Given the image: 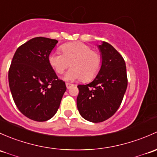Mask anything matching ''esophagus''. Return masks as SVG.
Listing matches in <instances>:
<instances>
[{
  "label": "esophagus",
  "instance_id": "esophagus-1",
  "mask_svg": "<svg viewBox=\"0 0 157 157\" xmlns=\"http://www.w3.org/2000/svg\"><path fill=\"white\" fill-rule=\"evenodd\" d=\"M66 85H67V89H69V88H70L71 87L73 86V85H72V84H70V83H66Z\"/></svg>",
  "mask_w": 157,
  "mask_h": 157
}]
</instances>
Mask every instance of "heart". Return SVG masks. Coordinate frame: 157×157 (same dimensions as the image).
I'll return each mask as SVG.
<instances>
[{
  "label": "heart",
  "instance_id": "obj_1",
  "mask_svg": "<svg viewBox=\"0 0 157 157\" xmlns=\"http://www.w3.org/2000/svg\"><path fill=\"white\" fill-rule=\"evenodd\" d=\"M62 53L53 51L48 56L49 63L58 74L63 73L72 67L66 74L65 79L74 81L82 78L88 82L97 76L102 65L101 54L86 44L74 41L61 46Z\"/></svg>",
  "mask_w": 157,
  "mask_h": 157
}]
</instances>
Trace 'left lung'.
<instances>
[{"mask_svg": "<svg viewBox=\"0 0 157 157\" xmlns=\"http://www.w3.org/2000/svg\"><path fill=\"white\" fill-rule=\"evenodd\" d=\"M102 65L96 78L79 85L77 107L81 116L91 122L110 118L120 106L128 85L126 66L121 54L109 43L98 45Z\"/></svg>", "mask_w": 157, "mask_h": 157, "instance_id": "obj_1", "label": "left lung"}]
</instances>
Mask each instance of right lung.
I'll return each instance as SVG.
<instances>
[{
    "instance_id": "obj_1",
    "label": "right lung",
    "mask_w": 157,
    "mask_h": 157,
    "mask_svg": "<svg viewBox=\"0 0 157 157\" xmlns=\"http://www.w3.org/2000/svg\"><path fill=\"white\" fill-rule=\"evenodd\" d=\"M58 41L37 37L17 48L8 72L12 97L29 119L44 122L57 112L67 90L50 65L48 56Z\"/></svg>"
}]
</instances>
